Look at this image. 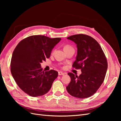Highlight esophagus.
Returning <instances> with one entry per match:
<instances>
[{
	"label": "esophagus",
	"instance_id": "esophagus-1",
	"mask_svg": "<svg viewBox=\"0 0 121 121\" xmlns=\"http://www.w3.org/2000/svg\"><path fill=\"white\" fill-rule=\"evenodd\" d=\"M58 75L59 76H60V75H64V73H63V72H58Z\"/></svg>",
	"mask_w": 121,
	"mask_h": 121
}]
</instances>
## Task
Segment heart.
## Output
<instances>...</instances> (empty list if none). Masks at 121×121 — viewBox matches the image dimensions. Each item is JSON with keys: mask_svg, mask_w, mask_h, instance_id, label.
Returning <instances> with one entry per match:
<instances>
[{"mask_svg": "<svg viewBox=\"0 0 121 121\" xmlns=\"http://www.w3.org/2000/svg\"><path fill=\"white\" fill-rule=\"evenodd\" d=\"M69 47H70V46H69V45H66V46H65L64 47V48H69Z\"/></svg>", "mask_w": 121, "mask_h": 121, "instance_id": "b5f03b06", "label": "heart"}]
</instances>
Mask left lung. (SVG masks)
<instances>
[{"label":"left lung","mask_w":121,"mask_h":121,"mask_svg":"<svg viewBox=\"0 0 121 121\" xmlns=\"http://www.w3.org/2000/svg\"><path fill=\"white\" fill-rule=\"evenodd\" d=\"M77 45V54L73 67L81 69L79 76L68 75L71 82L66 87L72 96L88 98L95 93L103 83L108 69V62L101 46L92 37L84 34L69 36Z\"/></svg>","instance_id":"1"}]
</instances>
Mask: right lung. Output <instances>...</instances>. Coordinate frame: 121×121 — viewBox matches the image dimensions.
<instances>
[{"mask_svg": "<svg viewBox=\"0 0 121 121\" xmlns=\"http://www.w3.org/2000/svg\"><path fill=\"white\" fill-rule=\"evenodd\" d=\"M61 40L43 35L29 36L20 41L14 49L10 71L17 85L32 97L42 96L50 89L58 72L42 71L41 64L48 58L52 50Z\"/></svg>", "mask_w": 121, "mask_h": 121, "instance_id": "obj_1", "label": "right lung"}]
</instances>
